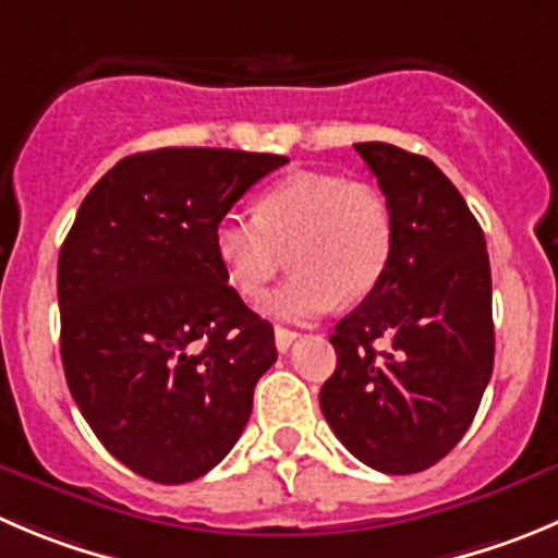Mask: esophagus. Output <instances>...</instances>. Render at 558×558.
Returning <instances> with one entry per match:
<instances>
[{"instance_id":"34e87169","label":"esophagus","mask_w":558,"mask_h":558,"mask_svg":"<svg viewBox=\"0 0 558 558\" xmlns=\"http://www.w3.org/2000/svg\"><path fill=\"white\" fill-rule=\"evenodd\" d=\"M299 337H301L299 331H290V328H284V326L274 328V339H276V348H279V353H288Z\"/></svg>"}]
</instances>
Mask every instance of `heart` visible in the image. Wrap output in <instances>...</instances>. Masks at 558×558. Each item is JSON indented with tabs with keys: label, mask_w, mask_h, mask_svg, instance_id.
Returning a JSON list of instances; mask_svg holds the SVG:
<instances>
[{
	"label": "heart",
	"mask_w": 558,
	"mask_h": 558,
	"mask_svg": "<svg viewBox=\"0 0 558 558\" xmlns=\"http://www.w3.org/2000/svg\"><path fill=\"white\" fill-rule=\"evenodd\" d=\"M214 252L238 295L257 301L284 268L295 274L263 310L279 320H315L342 295L359 301L386 276L395 216L384 191L333 172H295L265 189L257 216L230 210L214 227Z\"/></svg>",
	"instance_id": "1"
}]
</instances>
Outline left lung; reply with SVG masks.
Here are the masks:
<instances>
[{
    "label": "left lung",
    "instance_id": "8db88e82",
    "mask_svg": "<svg viewBox=\"0 0 558 558\" xmlns=\"http://www.w3.org/2000/svg\"><path fill=\"white\" fill-rule=\"evenodd\" d=\"M355 150L389 199L395 252L331 333L337 369L320 408L353 458L416 474L458 447L493 375L490 259L463 194L429 158L386 142Z\"/></svg>",
    "mask_w": 558,
    "mask_h": 558
}]
</instances>
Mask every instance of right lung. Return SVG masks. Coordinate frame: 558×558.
I'll list each match as a JSON object with an SVG mask.
<instances>
[{
    "label": "right lung",
    "instance_id": "right-lung-1",
    "mask_svg": "<svg viewBox=\"0 0 558 558\" xmlns=\"http://www.w3.org/2000/svg\"><path fill=\"white\" fill-rule=\"evenodd\" d=\"M288 158L161 147L117 161L60 248L68 389L98 441L161 485L208 474L241 438L274 328L227 284L214 227Z\"/></svg>",
    "mask_w": 558,
    "mask_h": 558
}]
</instances>
